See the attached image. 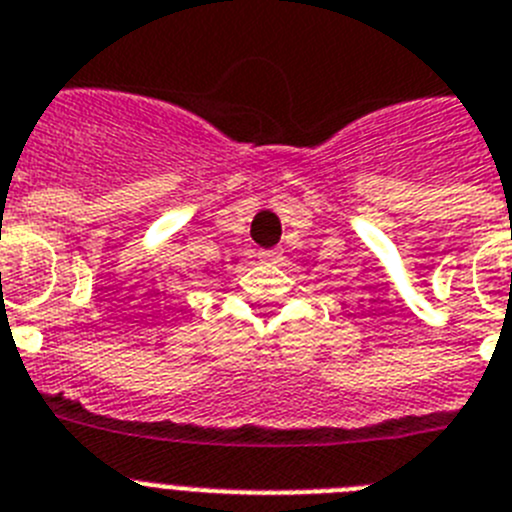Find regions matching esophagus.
Listing matches in <instances>:
<instances>
[{
	"mask_svg": "<svg viewBox=\"0 0 512 512\" xmlns=\"http://www.w3.org/2000/svg\"><path fill=\"white\" fill-rule=\"evenodd\" d=\"M260 257H262V260L275 262V260H281V257H283V250H278V247H275V250H262Z\"/></svg>",
	"mask_w": 512,
	"mask_h": 512,
	"instance_id": "34e87169",
	"label": "esophagus"
}]
</instances>
